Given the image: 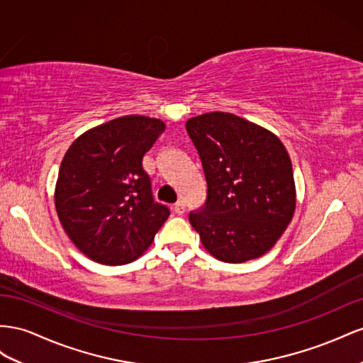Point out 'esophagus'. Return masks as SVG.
<instances>
[{
  "label": "esophagus",
  "instance_id": "esophagus-1",
  "mask_svg": "<svg viewBox=\"0 0 363 363\" xmlns=\"http://www.w3.org/2000/svg\"><path fill=\"white\" fill-rule=\"evenodd\" d=\"M173 211L178 214V216H182L184 213H185V203L182 202V201H179V202H176L174 205H173Z\"/></svg>",
  "mask_w": 363,
  "mask_h": 363
}]
</instances>
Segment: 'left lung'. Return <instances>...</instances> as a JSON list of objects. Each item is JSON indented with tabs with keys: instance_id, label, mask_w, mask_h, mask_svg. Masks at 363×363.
Here are the masks:
<instances>
[{
	"instance_id": "obj_1",
	"label": "left lung",
	"mask_w": 363,
	"mask_h": 363,
	"mask_svg": "<svg viewBox=\"0 0 363 363\" xmlns=\"http://www.w3.org/2000/svg\"><path fill=\"white\" fill-rule=\"evenodd\" d=\"M199 152L208 193L190 214L203 247L225 263L269 252L292 222L296 189L291 157L274 132L231 112L185 123Z\"/></svg>"
}]
</instances>
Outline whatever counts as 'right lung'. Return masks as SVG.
Instances as JSON below:
<instances>
[{
  "label": "right lung",
  "instance_id": "right-lung-1",
  "mask_svg": "<svg viewBox=\"0 0 363 363\" xmlns=\"http://www.w3.org/2000/svg\"><path fill=\"white\" fill-rule=\"evenodd\" d=\"M165 124L124 116L77 137L62 160L55 206L62 228L80 252L100 264L135 262L169 219L153 202L143 157Z\"/></svg>",
  "mask_w": 363,
  "mask_h": 363
}]
</instances>
